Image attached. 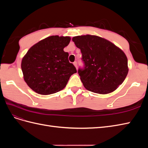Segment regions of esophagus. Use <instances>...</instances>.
I'll return each instance as SVG.
<instances>
[{
  "mask_svg": "<svg viewBox=\"0 0 148 148\" xmlns=\"http://www.w3.org/2000/svg\"><path fill=\"white\" fill-rule=\"evenodd\" d=\"M73 65H74L76 67V69H77V62H73Z\"/></svg>",
  "mask_w": 148,
  "mask_h": 148,
  "instance_id": "obj_1",
  "label": "esophagus"
}]
</instances>
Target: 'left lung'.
Returning <instances> with one entry per match:
<instances>
[{"label":"left lung","instance_id":"8db88e82","mask_svg":"<svg viewBox=\"0 0 148 148\" xmlns=\"http://www.w3.org/2000/svg\"><path fill=\"white\" fill-rule=\"evenodd\" d=\"M72 40L82 54L84 66L78 73L85 88L105 95L123 82L128 72V60L121 49L97 36H78Z\"/></svg>","mask_w":148,"mask_h":148}]
</instances>
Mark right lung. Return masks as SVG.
<instances>
[{"label":"right lung","mask_w":148,"mask_h":148,"mask_svg":"<svg viewBox=\"0 0 148 148\" xmlns=\"http://www.w3.org/2000/svg\"><path fill=\"white\" fill-rule=\"evenodd\" d=\"M69 36H52L31 47L21 61L24 79L29 87L40 95H49L63 89L77 69L69 60L64 48Z\"/></svg>","instance_id":"1"}]
</instances>
